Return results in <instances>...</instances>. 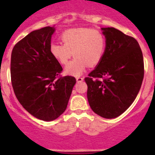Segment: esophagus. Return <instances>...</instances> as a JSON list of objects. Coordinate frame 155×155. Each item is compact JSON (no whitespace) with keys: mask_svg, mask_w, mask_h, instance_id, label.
I'll return each mask as SVG.
<instances>
[{"mask_svg":"<svg viewBox=\"0 0 155 155\" xmlns=\"http://www.w3.org/2000/svg\"><path fill=\"white\" fill-rule=\"evenodd\" d=\"M77 80V82H82L83 81H84V78H81V77H78L76 78Z\"/></svg>","mask_w":155,"mask_h":155,"instance_id":"1","label":"esophagus"}]
</instances>
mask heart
<instances>
[{
  "mask_svg": "<svg viewBox=\"0 0 155 155\" xmlns=\"http://www.w3.org/2000/svg\"><path fill=\"white\" fill-rule=\"evenodd\" d=\"M63 44L53 42L50 46L51 55L62 65H66L71 57L74 59L65 68V72L78 77L87 67L93 68L102 60L106 48V38L102 31L87 28H71L61 35Z\"/></svg>",
  "mask_w": 155,
  "mask_h": 155,
  "instance_id": "obj_1",
  "label": "heart"
}]
</instances>
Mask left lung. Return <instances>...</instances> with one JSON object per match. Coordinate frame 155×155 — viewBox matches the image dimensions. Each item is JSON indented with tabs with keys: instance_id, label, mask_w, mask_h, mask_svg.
<instances>
[{
	"instance_id": "obj_1",
	"label": "left lung",
	"mask_w": 155,
	"mask_h": 155,
	"mask_svg": "<svg viewBox=\"0 0 155 155\" xmlns=\"http://www.w3.org/2000/svg\"><path fill=\"white\" fill-rule=\"evenodd\" d=\"M106 48L101 62L84 78L94 113L105 119L124 113L136 98L143 79V53L139 43L115 28H102Z\"/></svg>"
}]
</instances>
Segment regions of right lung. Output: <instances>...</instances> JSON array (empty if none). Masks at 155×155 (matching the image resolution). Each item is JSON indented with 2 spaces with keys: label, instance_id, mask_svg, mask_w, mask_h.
Instances as JSON below:
<instances>
[{
  "label": "right lung",
  "instance_id": "1",
  "mask_svg": "<svg viewBox=\"0 0 155 155\" xmlns=\"http://www.w3.org/2000/svg\"><path fill=\"white\" fill-rule=\"evenodd\" d=\"M54 27L31 31L14 46L11 78L16 98L25 109L43 121L57 119L67 109L76 79L61 77L63 68L51 55Z\"/></svg>",
  "mask_w": 155,
  "mask_h": 155
}]
</instances>
